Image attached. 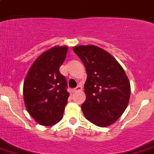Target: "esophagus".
<instances>
[{"instance_id": "1", "label": "esophagus", "mask_w": 154, "mask_h": 154, "mask_svg": "<svg viewBox=\"0 0 154 154\" xmlns=\"http://www.w3.org/2000/svg\"><path fill=\"white\" fill-rule=\"evenodd\" d=\"M82 88V87L81 85H79L78 86L76 87V88H74V91H79V90H81Z\"/></svg>"}]
</instances>
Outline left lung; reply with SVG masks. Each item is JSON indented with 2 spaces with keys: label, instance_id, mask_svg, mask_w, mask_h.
I'll return each instance as SVG.
<instances>
[{
  "label": "left lung",
  "instance_id": "obj_1",
  "mask_svg": "<svg viewBox=\"0 0 154 154\" xmlns=\"http://www.w3.org/2000/svg\"><path fill=\"white\" fill-rule=\"evenodd\" d=\"M72 49L86 69L83 114L97 126H109L128 107L131 95L128 76L115 58L101 48L88 45Z\"/></svg>",
  "mask_w": 154,
  "mask_h": 154
}]
</instances>
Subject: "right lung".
Instances as JSON below:
<instances>
[{"mask_svg": "<svg viewBox=\"0 0 154 154\" xmlns=\"http://www.w3.org/2000/svg\"><path fill=\"white\" fill-rule=\"evenodd\" d=\"M67 46H54L35 60L23 82V98L27 111L39 125L51 126L63 118L69 93L60 67Z\"/></svg>", "mask_w": 154, "mask_h": 154, "instance_id": "right-lung-1", "label": "right lung"}]
</instances>
